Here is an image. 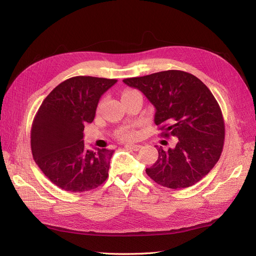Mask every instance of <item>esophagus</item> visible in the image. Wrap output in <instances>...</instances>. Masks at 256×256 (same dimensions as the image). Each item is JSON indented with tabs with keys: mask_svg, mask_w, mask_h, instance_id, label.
I'll use <instances>...</instances> for the list:
<instances>
[{
	"mask_svg": "<svg viewBox=\"0 0 256 256\" xmlns=\"http://www.w3.org/2000/svg\"><path fill=\"white\" fill-rule=\"evenodd\" d=\"M125 147L127 150H134V152H138V150L141 148V145H138V144H126L125 145Z\"/></svg>",
	"mask_w": 256,
	"mask_h": 256,
	"instance_id": "esophagus-1",
	"label": "esophagus"
}]
</instances>
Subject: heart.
I'll list each match as a JSON object with an SVG mask.
<instances>
[{"label": "heart", "instance_id": "1", "mask_svg": "<svg viewBox=\"0 0 256 256\" xmlns=\"http://www.w3.org/2000/svg\"><path fill=\"white\" fill-rule=\"evenodd\" d=\"M132 92V90H125L122 92V95L126 94V92ZM118 136L120 138H122V140H131V138H134L136 136V131H134V127H130V126L124 127L120 130H118Z\"/></svg>", "mask_w": 256, "mask_h": 256}]
</instances>
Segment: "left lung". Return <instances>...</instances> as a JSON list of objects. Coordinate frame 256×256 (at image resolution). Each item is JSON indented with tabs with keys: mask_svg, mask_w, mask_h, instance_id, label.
Segmentation results:
<instances>
[{
	"mask_svg": "<svg viewBox=\"0 0 256 256\" xmlns=\"http://www.w3.org/2000/svg\"><path fill=\"white\" fill-rule=\"evenodd\" d=\"M141 90L156 109L154 122L174 136L175 147L158 150V159L146 168L154 182L170 189L191 187L218 162L224 143V120L220 106L206 85L196 76L166 70L124 79Z\"/></svg>",
	"mask_w": 256,
	"mask_h": 256,
	"instance_id": "8db88e82",
	"label": "left lung"
}]
</instances>
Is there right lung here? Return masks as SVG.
<instances>
[{
    "label": "right lung",
    "instance_id": "obj_1",
    "mask_svg": "<svg viewBox=\"0 0 256 256\" xmlns=\"http://www.w3.org/2000/svg\"><path fill=\"white\" fill-rule=\"evenodd\" d=\"M115 79L78 76L60 83L46 97L30 129L36 164L58 187L69 192L97 188L109 175L113 150H86L83 130L95 118L99 99Z\"/></svg>",
    "mask_w": 256,
    "mask_h": 256
}]
</instances>
